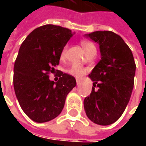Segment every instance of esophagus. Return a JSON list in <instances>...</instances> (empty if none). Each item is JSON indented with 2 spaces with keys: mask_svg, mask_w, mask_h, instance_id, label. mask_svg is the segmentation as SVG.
<instances>
[{
  "mask_svg": "<svg viewBox=\"0 0 146 146\" xmlns=\"http://www.w3.org/2000/svg\"><path fill=\"white\" fill-rule=\"evenodd\" d=\"M76 84H77V85H80V84H81V80H80V79H77V80H76Z\"/></svg>",
  "mask_w": 146,
  "mask_h": 146,
  "instance_id": "34e87169",
  "label": "esophagus"
}]
</instances>
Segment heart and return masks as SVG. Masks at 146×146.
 I'll return each mask as SVG.
<instances>
[{"label": "heart", "instance_id": "heart-1", "mask_svg": "<svg viewBox=\"0 0 146 146\" xmlns=\"http://www.w3.org/2000/svg\"><path fill=\"white\" fill-rule=\"evenodd\" d=\"M81 45L82 48H84V52L86 53V54L93 51V50H96V47L95 45L93 44V43L89 42L88 40H82L81 41ZM66 47H65L63 48V50L62 51L61 53V58H64L65 54H66ZM68 72L70 73V75L76 76V77H81V76H84L87 72L86 69L84 67H83L81 66H79V65H72L69 68Z\"/></svg>", "mask_w": 146, "mask_h": 146}]
</instances>
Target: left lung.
Wrapping results in <instances>:
<instances>
[{
	"instance_id": "8db88e82",
	"label": "left lung",
	"mask_w": 146,
	"mask_h": 146,
	"mask_svg": "<svg viewBox=\"0 0 146 146\" xmlns=\"http://www.w3.org/2000/svg\"><path fill=\"white\" fill-rule=\"evenodd\" d=\"M84 36L98 43L101 53V60L88 75L93 87L84 98V110L94 123L110 125L120 118L129 102L136 72L134 58L122 37L113 31H93Z\"/></svg>"
}]
</instances>
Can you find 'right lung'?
<instances>
[{
    "instance_id": "add662e5",
    "label": "right lung",
    "mask_w": 146,
    "mask_h": 146,
    "mask_svg": "<svg viewBox=\"0 0 146 146\" xmlns=\"http://www.w3.org/2000/svg\"><path fill=\"white\" fill-rule=\"evenodd\" d=\"M75 33L60 26H41L32 31L20 46L14 66V88L20 106L31 120L45 123L58 116L67 94L76 87V79L58 72V82L49 80L55 73L61 53Z\"/></svg>"
}]
</instances>
